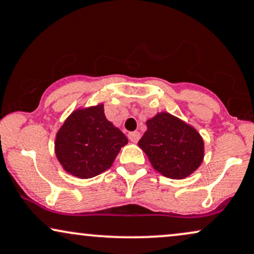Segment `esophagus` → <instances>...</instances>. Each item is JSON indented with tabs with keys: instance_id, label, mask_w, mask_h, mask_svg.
I'll list each match as a JSON object with an SVG mask.
<instances>
[{
	"instance_id": "34e87169",
	"label": "esophagus",
	"mask_w": 254,
	"mask_h": 254,
	"mask_svg": "<svg viewBox=\"0 0 254 254\" xmlns=\"http://www.w3.org/2000/svg\"><path fill=\"white\" fill-rule=\"evenodd\" d=\"M127 137H129V139L132 143H137L140 138V133L138 132V131H132V132H130L129 134H127Z\"/></svg>"
}]
</instances>
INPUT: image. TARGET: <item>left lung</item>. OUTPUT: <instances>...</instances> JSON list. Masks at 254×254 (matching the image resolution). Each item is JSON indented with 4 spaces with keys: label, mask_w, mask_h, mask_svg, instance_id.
Here are the masks:
<instances>
[{
    "label": "left lung",
    "mask_w": 254,
    "mask_h": 254,
    "mask_svg": "<svg viewBox=\"0 0 254 254\" xmlns=\"http://www.w3.org/2000/svg\"><path fill=\"white\" fill-rule=\"evenodd\" d=\"M138 142L152 168L171 179H184L203 163L204 139L194 127L166 111L146 121Z\"/></svg>",
    "instance_id": "left-lung-1"
}]
</instances>
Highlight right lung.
Segmentation results:
<instances>
[{"mask_svg": "<svg viewBox=\"0 0 254 254\" xmlns=\"http://www.w3.org/2000/svg\"><path fill=\"white\" fill-rule=\"evenodd\" d=\"M127 144V136L107 120L99 103L77 108L66 117L56 133L55 155L64 171L88 179L110 169Z\"/></svg>", "mask_w": 254, "mask_h": 254, "instance_id": "obj_1", "label": "right lung"}]
</instances>
